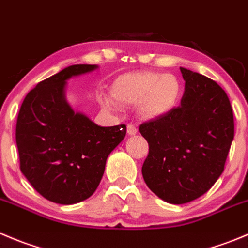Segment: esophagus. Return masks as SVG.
<instances>
[{
    "label": "esophagus",
    "instance_id": "1",
    "mask_svg": "<svg viewBox=\"0 0 248 248\" xmlns=\"http://www.w3.org/2000/svg\"><path fill=\"white\" fill-rule=\"evenodd\" d=\"M126 131H128V135L130 136H135L136 134H138V129H136V126L131 125V124H129L128 128H126Z\"/></svg>",
    "mask_w": 248,
    "mask_h": 248
}]
</instances>
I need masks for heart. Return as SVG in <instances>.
<instances>
[{"label": "heart", "mask_w": 248, "mask_h": 248, "mask_svg": "<svg viewBox=\"0 0 248 248\" xmlns=\"http://www.w3.org/2000/svg\"><path fill=\"white\" fill-rule=\"evenodd\" d=\"M181 82L175 75L157 72H133L119 75L110 86V95L117 103L136 105L139 115L145 119H157L170 113L181 97ZM103 105L113 107L109 98Z\"/></svg>", "instance_id": "obj_1"}]
</instances>
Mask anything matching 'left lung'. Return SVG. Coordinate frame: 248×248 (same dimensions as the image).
<instances>
[{
	"mask_svg": "<svg viewBox=\"0 0 248 248\" xmlns=\"http://www.w3.org/2000/svg\"><path fill=\"white\" fill-rule=\"evenodd\" d=\"M185 91L170 113L140 125L148 142L146 185L168 203L201 197L224 170L234 140V114L225 91L209 78L180 68Z\"/></svg>",
	"mask_w": 248,
	"mask_h": 248,
	"instance_id": "8db88e82",
	"label": "left lung"
}]
</instances>
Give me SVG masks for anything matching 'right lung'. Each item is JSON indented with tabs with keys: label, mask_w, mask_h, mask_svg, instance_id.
<instances>
[{
	"label": "right lung",
	"mask_w": 248,
	"mask_h": 248,
	"mask_svg": "<svg viewBox=\"0 0 248 248\" xmlns=\"http://www.w3.org/2000/svg\"><path fill=\"white\" fill-rule=\"evenodd\" d=\"M74 64L39 82L20 107L16 141L20 170L45 199L74 204L89 199L105 173L106 161L125 138L126 126H100L75 112L65 98L67 80L96 70Z\"/></svg>",
	"instance_id": "1"
}]
</instances>
